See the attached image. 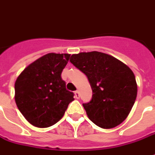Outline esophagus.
Returning a JSON list of instances; mask_svg holds the SVG:
<instances>
[{"mask_svg": "<svg viewBox=\"0 0 155 155\" xmlns=\"http://www.w3.org/2000/svg\"><path fill=\"white\" fill-rule=\"evenodd\" d=\"M74 97L76 98V99H79V98H80V92H79V91H75V92H74Z\"/></svg>", "mask_w": 155, "mask_h": 155, "instance_id": "obj_1", "label": "esophagus"}]
</instances>
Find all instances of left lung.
<instances>
[{
	"instance_id": "1",
	"label": "left lung",
	"mask_w": 155,
	"mask_h": 155,
	"mask_svg": "<svg viewBox=\"0 0 155 155\" xmlns=\"http://www.w3.org/2000/svg\"><path fill=\"white\" fill-rule=\"evenodd\" d=\"M87 76L93 95L83 104L89 119L102 129H112L125 120L137 96L133 71L112 55L99 51L81 52L70 59Z\"/></svg>"
}]
</instances>
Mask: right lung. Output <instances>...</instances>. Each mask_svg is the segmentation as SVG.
I'll list each match as a JSON object with an SVG mask.
<instances>
[{
	"mask_svg": "<svg viewBox=\"0 0 155 155\" xmlns=\"http://www.w3.org/2000/svg\"><path fill=\"white\" fill-rule=\"evenodd\" d=\"M70 54L49 53L24 69L15 83V101L25 120L38 128L57 123L74 94L68 91L61 74Z\"/></svg>",
	"mask_w": 155,
	"mask_h": 155,
	"instance_id": "right-lung-1",
	"label": "right lung"
}]
</instances>
